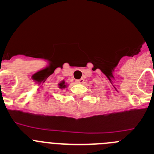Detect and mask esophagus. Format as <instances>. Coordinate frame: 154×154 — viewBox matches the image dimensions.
Wrapping results in <instances>:
<instances>
[{"label":"esophagus","mask_w":154,"mask_h":154,"mask_svg":"<svg viewBox=\"0 0 154 154\" xmlns=\"http://www.w3.org/2000/svg\"><path fill=\"white\" fill-rule=\"evenodd\" d=\"M83 82H84V80H83V78L80 79V80H76V83H78V84H81V83H83Z\"/></svg>","instance_id":"obj_1"}]
</instances>
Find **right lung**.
<instances>
[{
	"instance_id": "right-lung-1",
	"label": "right lung",
	"mask_w": 154,
	"mask_h": 154,
	"mask_svg": "<svg viewBox=\"0 0 154 154\" xmlns=\"http://www.w3.org/2000/svg\"><path fill=\"white\" fill-rule=\"evenodd\" d=\"M58 86L60 89H64V88H67L68 85H67V83H66V82H65L64 80H63V81H61L60 83H59Z\"/></svg>"
}]
</instances>
